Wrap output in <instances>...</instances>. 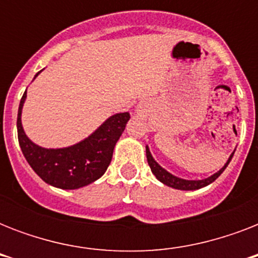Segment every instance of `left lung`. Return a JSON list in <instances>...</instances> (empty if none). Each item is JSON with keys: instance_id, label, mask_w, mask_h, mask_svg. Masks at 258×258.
I'll return each instance as SVG.
<instances>
[{"instance_id": "left-lung-1", "label": "left lung", "mask_w": 258, "mask_h": 258, "mask_svg": "<svg viewBox=\"0 0 258 258\" xmlns=\"http://www.w3.org/2000/svg\"><path fill=\"white\" fill-rule=\"evenodd\" d=\"M233 154L230 155L228 162H226V165H225L220 171L216 172V174H213L212 176H209V178H206V179H201V180H186V179H182V178H178V176L175 175H172V174H170L169 171H166L163 167H161V166L158 165L157 162L154 161V158L153 155H151V153H150L149 147H146L147 162H149V166H150V169H151V171H153V174L157 176V179L161 180L162 183L167 184V186H170V187L178 188V190H197V188L205 187V186H208V184H210L212 182H214V180H216L217 178L224 172V170L226 169V166L229 165V162L232 161Z\"/></svg>"}]
</instances>
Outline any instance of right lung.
I'll return each instance as SVG.
<instances>
[{
	"label": "right lung",
	"instance_id": "obj_1",
	"mask_svg": "<svg viewBox=\"0 0 258 258\" xmlns=\"http://www.w3.org/2000/svg\"><path fill=\"white\" fill-rule=\"evenodd\" d=\"M25 97L26 91L18 107V143L34 172L46 183L66 190L83 187L99 179L111 163L113 147L124 131L130 113L121 112L108 117L92 135L78 145L66 149H42L34 145L22 130L21 111Z\"/></svg>",
	"mask_w": 258,
	"mask_h": 258
}]
</instances>
